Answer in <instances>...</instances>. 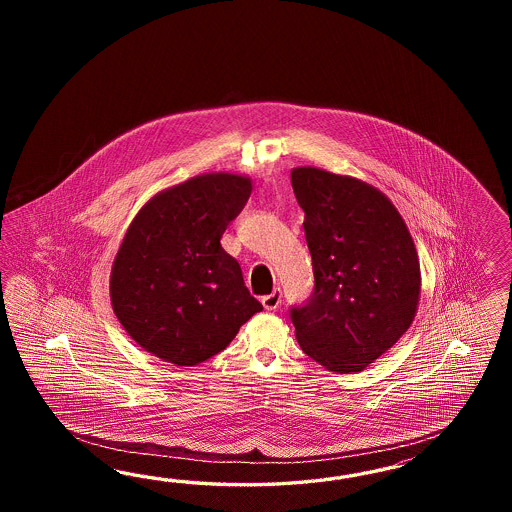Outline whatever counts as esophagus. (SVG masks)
Segmentation results:
<instances>
[{
	"instance_id": "obj_1",
	"label": "esophagus",
	"mask_w": 512,
	"mask_h": 512,
	"mask_svg": "<svg viewBox=\"0 0 512 512\" xmlns=\"http://www.w3.org/2000/svg\"><path fill=\"white\" fill-rule=\"evenodd\" d=\"M261 302H263L264 310H276L279 304H281V293L274 291V293H270V295L263 296Z\"/></svg>"
}]
</instances>
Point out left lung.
I'll return each mask as SVG.
<instances>
[{
	"label": "left lung",
	"instance_id": "obj_1",
	"mask_svg": "<svg viewBox=\"0 0 512 512\" xmlns=\"http://www.w3.org/2000/svg\"><path fill=\"white\" fill-rule=\"evenodd\" d=\"M315 289L291 319L302 351L330 372H362L413 323L420 263L411 233L383 191L353 176L296 167Z\"/></svg>",
	"mask_w": 512,
	"mask_h": 512
}]
</instances>
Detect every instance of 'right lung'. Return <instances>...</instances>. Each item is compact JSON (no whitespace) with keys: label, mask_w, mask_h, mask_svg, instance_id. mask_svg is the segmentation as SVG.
Masks as SVG:
<instances>
[{"label":"right lung","mask_w":512,"mask_h":512,"mask_svg":"<svg viewBox=\"0 0 512 512\" xmlns=\"http://www.w3.org/2000/svg\"><path fill=\"white\" fill-rule=\"evenodd\" d=\"M249 195V176L199 174L155 193L129 223L110 270V304L150 355L197 366L263 311L219 244Z\"/></svg>","instance_id":"1"}]
</instances>
